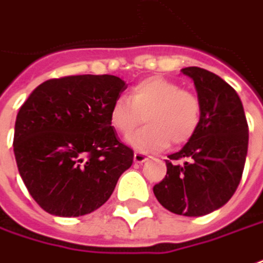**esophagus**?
<instances>
[{
  "label": "esophagus",
  "mask_w": 263,
  "mask_h": 263,
  "mask_svg": "<svg viewBox=\"0 0 263 263\" xmlns=\"http://www.w3.org/2000/svg\"><path fill=\"white\" fill-rule=\"evenodd\" d=\"M133 160H135L136 163H143V162L147 160V158H146V155H144V153L136 152L135 156H133Z\"/></svg>",
  "instance_id": "esophagus-1"
}]
</instances>
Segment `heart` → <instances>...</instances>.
I'll list each match as a JSON object with an SVG mask.
<instances>
[{
    "label": "heart",
    "mask_w": 263,
    "mask_h": 263,
    "mask_svg": "<svg viewBox=\"0 0 263 263\" xmlns=\"http://www.w3.org/2000/svg\"><path fill=\"white\" fill-rule=\"evenodd\" d=\"M144 116V126L128 137V143L142 152L162 151L172 142L185 143L200 124L201 101L181 89L177 82L159 75L142 79L130 88L127 97H119L110 107V124L127 136Z\"/></svg>",
    "instance_id": "heart-1"
}]
</instances>
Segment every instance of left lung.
Returning a JSON list of instances; mask_svg holds the SVG:
<instances>
[{
    "label": "left lung",
    "instance_id": "obj_1",
    "mask_svg": "<svg viewBox=\"0 0 263 263\" xmlns=\"http://www.w3.org/2000/svg\"><path fill=\"white\" fill-rule=\"evenodd\" d=\"M181 72L194 81L201 120L188 143L168 156L166 175L153 193L171 213L200 217L223 207L239 186L249 128L242 101L226 81L197 66Z\"/></svg>",
    "mask_w": 263,
    "mask_h": 263
}]
</instances>
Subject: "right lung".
Here are the masks:
<instances>
[{
  "label": "right lung",
  "instance_id": "obj_1",
  "mask_svg": "<svg viewBox=\"0 0 263 263\" xmlns=\"http://www.w3.org/2000/svg\"><path fill=\"white\" fill-rule=\"evenodd\" d=\"M127 88L114 75L49 79L21 105L14 155L21 179L49 214L79 217L100 209L133 151L117 139L110 107Z\"/></svg>",
  "mask_w": 263,
  "mask_h": 263
}]
</instances>
